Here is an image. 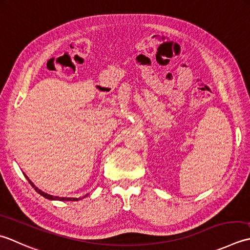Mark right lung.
<instances>
[{
  "mask_svg": "<svg viewBox=\"0 0 250 250\" xmlns=\"http://www.w3.org/2000/svg\"><path fill=\"white\" fill-rule=\"evenodd\" d=\"M24 175V174H23ZM24 177L27 178L28 179V181H29V183L30 185L32 186V188H34V190L37 191L39 194H41L42 196H44L45 198H48V200H57V201H70V202H73V201H79V200H81V198H73V197H59V196H53V195H49V194H47V193H45V192H43V191H41L40 189H38L37 187H35L33 183L30 181V179L29 178L24 175Z\"/></svg>",
  "mask_w": 250,
  "mask_h": 250,
  "instance_id": "1",
  "label": "right lung"
}]
</instances>
